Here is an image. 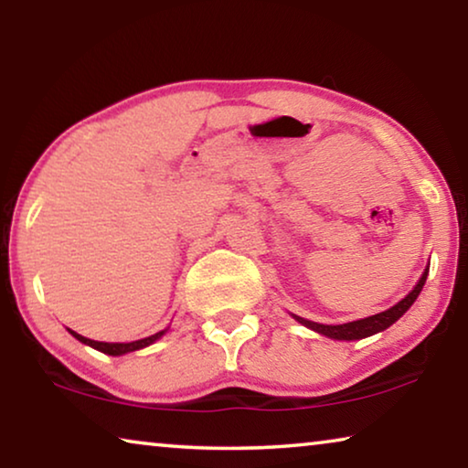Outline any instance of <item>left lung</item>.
I'll return each mask as SVG.
<instances>
[{
	"label": "left lung",
	"mask_w": 468,
	"mask_h": 468,
	"mask_svg": "<svg viewBox=\"0 0 468 468\" xmlns=\"http://www.w3.org/2000/svg\"><path fill=\"white\" fill-rule=\"evenodd\" d=\"M427 272H429V266L422 272V277L419 279V283L414 285V289L410 293L406 295L404 300H399L396 306H391L389 310H383L379 314H373V316H367V318H360V321H352V323H344V324H321V323H313V321H306V318L302 316H295V321L302 323L303 327L313 329L316 333H321V335H327L331 339H346V341H352V339H362V337H368V335H375V333H379L383 329H388L389 324H394L399 316H402L408 308L412 306L414 300L419 298L422 285H425L427 281Z\"/></svg>",
	"instance_id": "obj_1"
}]
</instances>
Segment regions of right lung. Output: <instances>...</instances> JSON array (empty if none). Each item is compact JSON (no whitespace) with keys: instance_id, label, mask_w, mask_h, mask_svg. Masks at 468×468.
Masks as SVG:
<instances>
[{"instance_id":"obj_1","label":"right lung","mask_w":468,"mask_h":468,"mask_svg":"<svg viewBox=\"0 0 468 468\" xmlns=\"http://www.w3.org/2000/svg\"><path fill=\"white\" fill-rule=\"evenodd\" d=\"M69 331H70V329H69ZM70 333H72V335L77 337L79 341H83V344L95 347V350H100V352H103V354H110V356H121V354L135 352V350H141V347L154 344L155 339H160L162 335H165L166 329H165V331H158V333H155V335H150V337H144V339H137V341H129V344H106V341L87 339V337L79 335V333H74V331H70Z\"/></svg>"}]
</instances>
